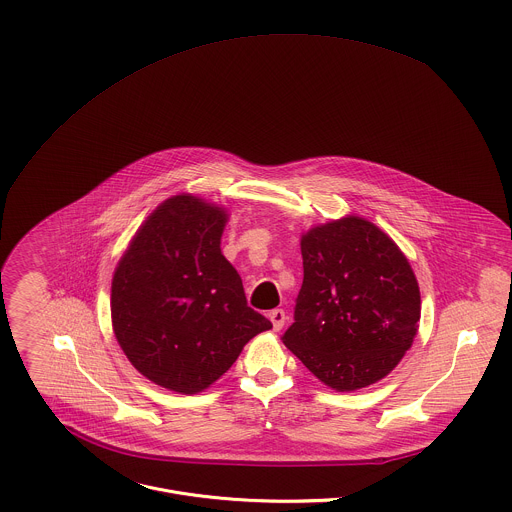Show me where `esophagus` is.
Segmentation results:
<instances>
[{"mask_svg": "<svg viewBox=\"0 0 512 512\" xmlns=\"http://www.w3.org/2000/svg\"><path fill=\"white\" fill-rule=\"evenodd\" d=\"M270 321L274 325V331H280L286 325V311L284 309H272L270 311Z\"/></svg>", "mask_w": 512, "mask_h": 512, "instance_id": "34e87169", "label": "esophagus"}]
</instances>
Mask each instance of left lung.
Instances as JSON below:
<instances>
[{
    "mask_svg": "<svg viewBox=\"0 0 512 512\" xmlns=\"http://www.w3.org/2000/svg\"><path fill=\"white\" fill-rule=\"evenodd\" d=\"M301 256L303 284L284 345L333 390L378 382L418 333L422 301L408 258L361 217L307 230Z\"/></svg>",
    "mask_w": 512,
    "mask_h": 512,
    "instance_id": "obj_1",
    "label": "left lung"
}]
</instances>
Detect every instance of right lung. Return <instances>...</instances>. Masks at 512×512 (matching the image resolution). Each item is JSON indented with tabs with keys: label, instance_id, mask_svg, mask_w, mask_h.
Segmentation results:
<instances>
[{
	"label": "right lung",
	"instance_id": "obj_1",
	"mask_svg": "<svg viewBox=\"0 0 512 512\" xmlns=\"http://www.w3.org/2000/svg\"><path fill=\"white\" fill-rule=\"evenodd\" d=\"M226 220L222 207L175 195L147 217L114 270V335L132 365L173 392L209 388L252 337L272 329L220 252Z\"/></svg>",
	"mask_w": 512,
	"mask_h": 512
}]
</instances>
